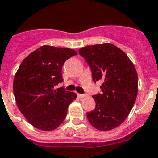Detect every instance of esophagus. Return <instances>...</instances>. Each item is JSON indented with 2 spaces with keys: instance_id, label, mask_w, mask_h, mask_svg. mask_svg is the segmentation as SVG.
Masks as SVG:
<instances>
[{
  "instance_id": "esophagus-1",
  "label": "esophagus",
  "mask_w": 158,
  "mask_h": 158,
  "mask_svg": "<svg viewBox=\"0 0 158 158\" xmlns=\"http://www.w3.org/2000/svg\"><path fill=\"white\" fill-rule=\"evenodd\" d=\"M77 95H78V97L79 98H84L85 96H87V95H85V94H79V93L77 94Z\"/></svg>"
}]
</instances>
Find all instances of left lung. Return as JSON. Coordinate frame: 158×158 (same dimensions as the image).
Here are the masks:
<instances>
[{
	"instance_id": "8db88e82",
	"label": "left lung",
	"mask_w": 158,
	"mask_h": 158,
	"mask_svg": "<svg viewBox=\"0 0 158 158\" xmlns=\"http://www.w3.org/2000/svg\"><path fill=\"white\" fill-rule=\"evenodd\" d=\"M91 67L93 81L103 82L101 94L93 95L95 108L87 112L98 130H112L128 117L136 101L138 77L127 54L112 43L87 46L79 50Z\"/></svg>"
}]
</instances>
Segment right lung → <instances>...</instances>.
<instances>
[{
	"mask_svg": "<svg viewBox=\"0 0 158 158\" xmlns=\"http://www.w3.org/2000/svg\"><path fill=\"white\" fill-rule=\"evenodd\" d=\"M72 49L42 46L22 61L14 79V94L20 112L28 122L42 131H51L65 120L75 92L54 89L63 82L65 61L76 55Z\"/></svg>",
	"mask_w": 158,
	"mask_h": 158,
	"instance_id": "add662e5",
	"label": "right lung"
}]
</instances>
